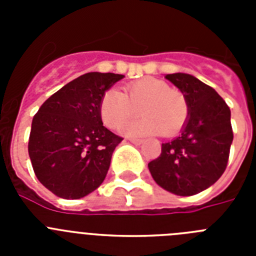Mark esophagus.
<instances>
[{"label":"esophagus","mask_w":256,"mask_h":256,"mask_svg":"<svg viewBox=\"0 0 256 256\" xmlns=\"http://www.w3.org/2000/svg\"><path fill=\"white\" fill-rule=\"evenodd\" d=\"M130 141L132 142V144H134L136 146H140V144H144V140H137V138H130Z\"/></svg>","instance_id":"esophagus-1"}]
</instances>
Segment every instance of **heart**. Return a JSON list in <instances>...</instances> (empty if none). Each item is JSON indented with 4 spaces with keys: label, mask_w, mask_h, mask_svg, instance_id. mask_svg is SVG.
I'll return each instance as SVG.
<instances>
[{
    "label": "heart",
    "mask_w": 256,
    "mask_h": 256,
    "mask_svg": "<svg viewBox=\"0 0 256 256\" xmlns=\"http://www.w3.org/2000/svg\"><path fill=\"white\" fill-rule=\"evenodd\" d=\"M141 119L124 126L122 133L128 137H144L164 133L177 134L188 118L186 97L158 78H142L124 87V94L108 90L101 98L100 115L104 124L119 130L137 115Z\"/></svg>",
    "instance_id": "heart-1"
}]
</instances>
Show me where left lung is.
I'll return each mask as SVG.
<instances>
[{
    "mask_svg": "<svg viewBox=\"0 0 256 256\" xmlns=\"http://www.w3.org/2000/svg\"><path fill=\"white\" fill-rule=\"evenodd\" d=\"M186 97L188 118L178 137L162 144V154L148 162L154 180L178 196L209 188L227 166L234 132L230 110L214 88L191 74H166Z\"/></svg>",
    "mask_w": 256,
    "mask_h": 256,
    "instance_id": "obj_1",
    "label": "left lung"
}]
</instances>
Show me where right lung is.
Here are the masks:
<instances>
[{"mask_svg":"<svg viewBox=\"0 0 256 256\" xmlns=\"http://www.w3.org/2000/svg\"><path fill=\"white\" fill-rule=\"evenodd\" d=\"M123 78L114 73L83 74L48 97L33 118L28 144L33 170L58 198H84L105 180L123 138L104 126L100 102Z\"/></svg>","mask_w":256,"mask_h":256,"instance_id":"right-lung-1","label":"right lung"}]
</instances>
